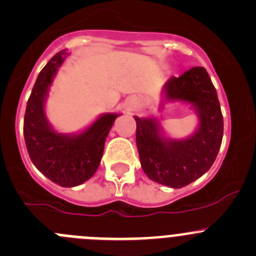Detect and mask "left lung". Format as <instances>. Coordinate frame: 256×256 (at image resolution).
<instances>
[{
	"instance_id": "1",
	"label": "left lung",
	"mask_w": 256,
	"mask_h": 256,
	"mask_svg": "<svg viewBox=\"0 0 256 256\" xmlns=\"http://www.w3.org/2000/svg\"><path fill=\"white\" fill-rule=\"evenodd\" d=\"M166 101L188 102L200 117L197 131L184 140L166 139L155 118L136 121V145L144 173L152 182L182 188L212 166L224 136V117L216 88L204 66H193L164 86Z\"/></svg>"
}]
</instances>
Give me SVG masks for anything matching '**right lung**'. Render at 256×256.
<instances>
[{
    "mask_svg": "<svg viewBox=\"0 0 256 256\" xmlns=\"http://www.w3.org/2000/svg\"><path fill=\"white\" fill-rule=\"evenodd\" d=\"M69 54L56 52L42 69L31 90L24 118V138L31 162L52 182L76 187L98 169L104 142L117 114H104L78 135H63L50 128L44 102L52 78Z\"/></svg>",
    "mask_w": 256,
    "mask_h": 256,
    "instance_id": "right-lung-1",
    "label": "right lung"
}]
</instances>
